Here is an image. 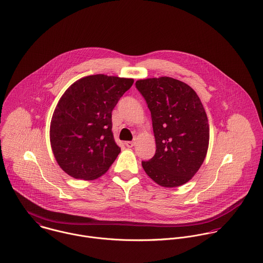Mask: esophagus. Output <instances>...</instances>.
Returning <instances> with one entry per match:
<instances>
[{"instance_id": "esophagus-1", "label": "esophagus", "mask_w": 263, "mask_h": 263, "mask_svg": "<svg viewBox=\"0 0 263 263\" xmlns=\"http://www.w3.org/2000/svg\"><path fill=\"white\" fill-rule=\"evenodd\" d=\"M124 144H125V146H126L127 148H133V147L135 146V142H130V141H128V142H125Z\"/></svg>"}]
</instances>
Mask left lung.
Here are the masks:
<instances>
[{
  "label": "left lung",
  "mask_w": 263,
  "mask_h": 263,
  "mask_svg": "<svg viewBox=\"0 0 263 263\" xmlns=\"http://www.w3.org/2000/svg\"><path fill=\"white\" fill-rule=\"evenodd\" d=\"M136 87L150 109L156 141L154 157L142 166L163 187L183 185L208 153L210 126L203 105L190 86L170 77L138 80Z\"/></svg>",
  "instance_id": "obj_1"
}]
</instances>
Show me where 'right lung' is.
<instances>
[{"label":"right lung","instance_id":"obj_1","mask_svg":"<svg viewBox=\"0 0 263 263\" xmlns=\"http://www.w3.org/2000/svg\"><path fill=\"white\" fill-rule=\"evenodd\" d=\"M134 79L84 77L61 97L50 121L49 138L60 167L76 179L102 176L120 153L113 138L111 112Z\"/></svg>","mask_w":263,"mask_h":263}]
</instances>
